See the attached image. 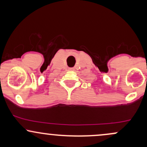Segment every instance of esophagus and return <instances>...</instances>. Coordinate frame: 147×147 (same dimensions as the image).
<instances>
[{
    "label": "esophagus",
    "instance_id": "34e87169",
    "mask_svg": "<svg viewBox=\"0 0 147 147\" xmlns=\"http://www.w3.org/2000/svg\"><path fill=\"white\" fill-rule=\"evenodd\" d=\"M69 70H73V68H69Z\"/></svg>",
    "mask_w": 147,
    "mask_h": 147
}]
</instances>
